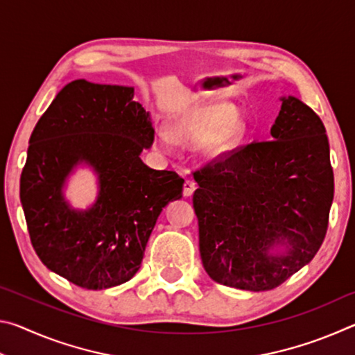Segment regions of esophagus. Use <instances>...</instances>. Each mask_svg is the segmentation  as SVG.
<instances>
[{
    "label": "esophagus",
    "mask_w": 355,
    "mask_h": 355,
    "mask_svg": "<svg viewBox=\"0 0 355 355\" xmlns=\"http://www.w3.org/2000/svg\"><path fill=\"white\" fill-rule=\"evenodd\" d=\"M196 188H197V184H196L194 180H186L184 184H183V196L191 197L192 194H194Z\"/></svg>",
    "instance_id": "obj_1"
}]
</instances>
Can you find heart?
<instances>
[{
	"mask_svg": "<svg viewBox=\"0 0 355 355\" xmlns=\"http://www.w3.org/2000/svg\"><path fill=\"white\" fill-rule=\"evenodd\" d=\"M177 135L184 141H202L199 152L207 159H214L238 146L245 133V125L236 117L233 107L225 105L200 106L184 112L175 120ZM156 147L163 152L175 148V137L167 130H156Z\"/></svg>",
	"mask_w": 355,
	"mask_h": 355,
	"instance_id": "heart-1",
	"label": "heart"
}]
</instances>
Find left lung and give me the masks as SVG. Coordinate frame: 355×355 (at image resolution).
Here are the masks:
<instances>
[{
	"label": "left lung",
	"mask_w": 355,
	"mask_h": 355,
	"mask_svg": "<svg viewBox=\"0 0 355 355\" xmlns=\"http://www.w3.org/2000/svg\"><path fill=\"white\" fill-rule=\"evenodd\" d=\"M280 100L271 141L194 172L203 268L218 284L245 291L272 290L313 260L334 200L321 119L296 97Z\"/></svg>",
	"instance_id": "1"
}]
</instances>
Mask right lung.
Masks as SVG:
<instances>
[{"label": "right lung", "mask_w": 355, "mask_h": 355, "mask_svg": "<svg viewBox=\"0 0 355 355\" xmlns=\"http://www.w3.org/2000/svg\"><path fill=\"white\" fill-rule=\"evenodd\" d=\"M133 97L135 87L75 80L29 137L20 200L33 248L50 271L86 290L133 277L158 216L182 199L183 178L142 163L155 130ZM78 165L98 175V199L86 210L63 192Z\"/></svg>", "instance_id": "right-lung-1"}]
</instances>
